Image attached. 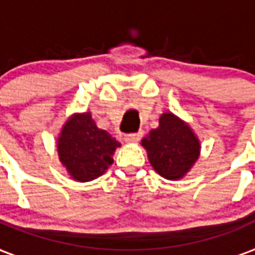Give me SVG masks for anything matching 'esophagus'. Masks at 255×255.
Segmentation results:
<instances>
[{"label": "esophagus", "mask_w": 255, "mask_h": 255, "mask_svg": "<svg viewBox=\"0 0 255 255\" xmlns=\"http://www.w3.org/2000/svg\"><path fill=\"white\" fill-rule=\"evenodd\" d=\"M142 135H143V132H142V131H138V132L129 133V135H127L124 139H126L127 143H135V142H138L139 139L142 138Z\"/></svg>", "instance_id": "1"}]
</instances>
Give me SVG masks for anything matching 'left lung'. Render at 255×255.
Masks as SVG:
<instances>
[{"label":"left lung","instance_id":"1","mask_svg":"<svg viewBox=\"0 0 255 255\" xmlns=\"http://www.w3.org/2000/svg\"><path fill=\"white\" fill-rule=\"evenodd\" d=\"M150 164L161 176L176 180L188 172L199 155V142L187 124L172 113L160 117V127L142 139Z\"/></svg>","mask_w":255,"mask_h":255}]
</instances>
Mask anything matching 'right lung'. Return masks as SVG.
<instances>
[{
	"label": "right lung",
	"mask_w": 255,
	"mask_h": 255,
	"mask_svg": "<svg viewBox=\"0 0 255 255\" xmlns=\"http://www.w3.org/2000/svg\"><path fill=\"white\" fill-rule=\"evenodd\" d=\"M120 143L95 126L90 113L71 117L58 139V155L75 180L89 182L101 176L113 164Z\"/></svg>",
	"instance_id": "obj_1"
}]
</instances>
